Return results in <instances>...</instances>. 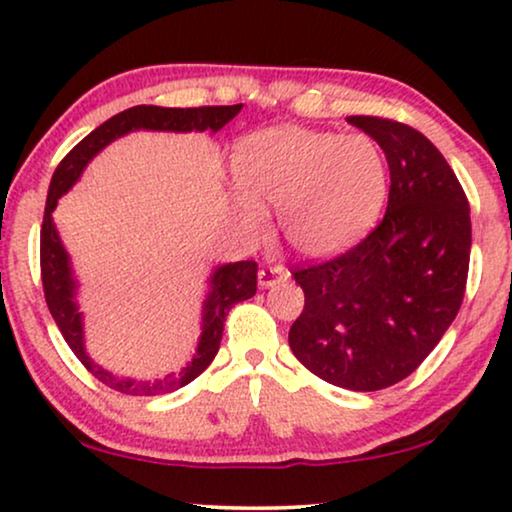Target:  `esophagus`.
I'll return each instance as SVG.
<instances>
[{
    "label": "esophagus",
    "instance_id": "obj_1",
    "mask_svg": "<svg viewBox=\"0 0 512 512\" xmlns=\"http://www.w3.org/2000/svg\"><path fill=\"white\" fill-rule=\"evenodd\" d=\"M257 278H259V287L266 289V287L278 285V282H282V280H287L289 273L285 266H266V269L259 271Z\"/></svg>",
    "mask_w": 512,
    "mask_h": 512
}]
</instances>
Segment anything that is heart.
Instances as JSON below:
<instances>
[{"instance_id":"1","label":"heart","mask_w":512,"mask_h":512,"mask_svg":"<svg viewBox=\"0 0 512 512\" xmlns=\"http://www.w3.org/2000/svg\"><path fill=\"white\" fill-rule=\"evenodd\" d=\"M241 195L236 211L250 232H264L259 204L276 207L296 253L324 257L368 234L384 211L391 167L370 135L276 126L248 135L234 154Z\"/></svg>"}]
</instances>
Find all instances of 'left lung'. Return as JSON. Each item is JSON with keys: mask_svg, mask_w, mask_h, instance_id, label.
Listing matches in <instances>:
<instances>
[{"mask_svg": "<svg viewBox=\"0 0 512 512\" xmlns=\"http://www.w3.org/2000/svg\"><path fill=\"white\" fill-rule=\"evenodd\" d=\"M347 121L384 149L388 207L354 248L292 271L305 305L289 347L333 386L381 391L425 361L460 310L469 202L446 158L416 128L365 114Z\"/></svg>", "mask_w": 512, "mask_h": 512, "instance_id": "obj_1", "label": "left lung"}]
</instances>
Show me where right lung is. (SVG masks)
<instances>
[{
	"label": "right lung",
	"mask_w": 512,
	"mask_h": 512,
	"mask_svg": "<svg viewBox=\"0 0 512 512\" xmlns=\"http://www.w3.org/2000/svg\"><path fill=\"white\" fill-rule=\"evenodd\" d=\"M243 105H204V108H158V105H135L124 112L114 114L112 119L94 128L85 140L75 144L68 151L66 158L57 165L52 174L48 200H45V213L41 225V280L43 294L48 303L50 315L55 317L61 335L73 349V354L80 358V363L105 386L126 395H160L172 393L177 388L186 386L195 377H200L209 368L213 356L218 354L220 338H223V324L227 312L232 310L234 303L246 301L257 292V262L246 259V262L225 264L213 271L211 276V292L204 301L202 310V338L197 345V354L179 375H167L165 379L156 381H135L121 379L110 375L101 365H96L85 352V338H82V312H78L75 303V280L71 264H68V253L61 246V239L52 223V211H55L59 197L80 179L82 170L103 147H108L112 140L131 133V131H220L227 121L234 119Z\"/></svg>",
	"instance_id": "add662e5"
}]
</instances>
